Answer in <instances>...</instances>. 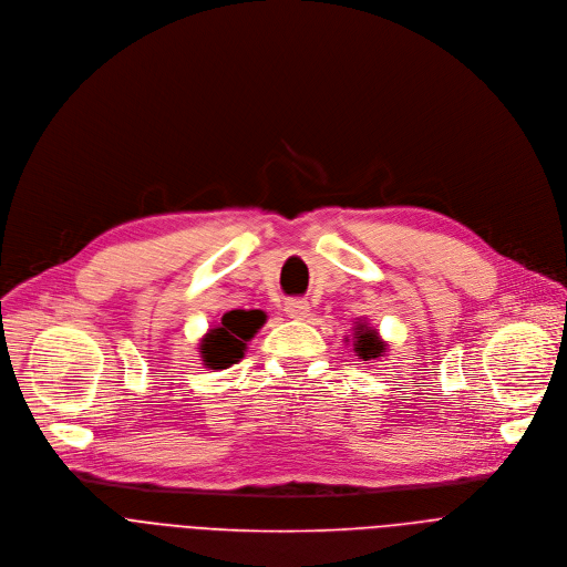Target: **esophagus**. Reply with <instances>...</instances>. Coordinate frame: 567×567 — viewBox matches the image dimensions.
Instances as JSON below:
<instances>
[{
	"label": "esophagus",
	"mask_w": 567,
	"mask_h": 567,
	"mask_svg": "<svg viewBox=\"0 0 567 567\" xmlns=\"http://www.w3.org/2000/svg\"><path fill=\"white\" fill-rule=\"evenodd\" d=\"M284 310L290 319H306L310 315V303L303 299H288L284 303Z\"/></svg>",
	"instance_id": "34e87169"
}]
</instances>
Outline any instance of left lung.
Listing matches in <instances>:
<instances>
[{"mask_svg":"<svg viewBox=\"0 0 567 567\" xmlns=\"http://www.w3.org/2000/svg\"><path fill=\"white\" fill-rule=\"evenodd\" d=\"M344 342H351L353 353L362 362H371V360H380V358L389 355V342H384L380 330L373 328L367 319L355 321L351 339L344 337Z\"/></svg>","mask_w":567,"mask_h":567,"instance_id":"8db88e82","label":"left lung"}]
</instances>
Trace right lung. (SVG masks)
Returning <instances> with one entry per match:
<instances>
[{
  "mask_svg": "<svg viewBox=\"0 0 567 567\" xmlns=\"http://www.w3.org/2000/svg\"><path fill=\"white\" fill-rule=\"evenodd\" d=\"M266 323L261 310H228L198 339V358L207 371H223L241 362L248 342Z\"/></svg>",
  "mask_w": 567,
  "mask_h": 567,
  "instance_id": "1",
  "label": "right lung"
}]
</instances>
